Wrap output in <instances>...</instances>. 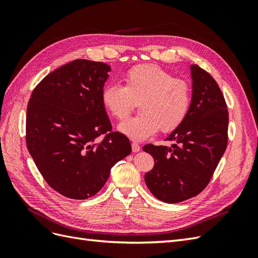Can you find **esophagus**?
<instances>
[{
  "label": "esophagus",
  "mask_w": 258,
  "mask_h": 258,
  "mask_svg": "<svg viewBox=\"0 0 258 258\" xmlns=\"http://www.w3.org/2000/svg\"><path fill=\"white\" fill-rule=\"evenodd\" d=\"M131 147H132V152H134V153L139 152L140 148H141L137 142H132V143H131Z\"/></svg>",
  "instance_id": "obj_1"
}]
</instances>
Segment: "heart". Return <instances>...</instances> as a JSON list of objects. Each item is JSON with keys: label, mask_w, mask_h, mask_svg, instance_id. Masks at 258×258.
Instances as JSON below:
<instances>
[{"label": "heart", "mask_w": 258, "mask_h": 258, "mask_svg": "<svg viewBox=\"0 0 258 258\" xmlns=\"http://www.w3.org/2000/svg\"><path fill=\"white\" fill-rule=\"evenodd\" d=\"M123 85H107L101 92V103L115 119L122 120L139 103V115L118 124V130L132 140L141 141L156 134L171 132L188 115L191 89L183 79L173 77L156 64L131 68L122 77Z\"/></svg>", "instance_id": "1"}]
</instances>
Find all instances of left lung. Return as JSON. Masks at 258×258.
Segmentation results:
<instances>
[{
	"instance_id": "left-lung-1",
	"label": "left lung",
	"mask_w": 258,
	"mask_h": 258,
	"mask_svg": "<svg viewBox=\"0 0 258 258\" xmlns=\"http://www.w3.org/2000/svg\"><path fill=\"white\" fill-rule=\"evenodd\" d=\"M192 80L188 115L166 139L174 144H147L143 151L155 160L144 176L148 189L167 204L197 196L206 188L227 146L228 110L217 83L197 64L190 66Z\"/></svg>"
}]
</instances>
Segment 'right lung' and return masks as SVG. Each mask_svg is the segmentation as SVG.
I'll list each match as a JSON object with an SVG mask.
<instances>
[{
  "mask_svg": "<svg viewBox=\"0 0 258 258\" xmlns=\"http://www.w3.org/2000/svg\"><path fill=\"white\" fill-rule=\"evenodd\" d=\"M110 71L103 62L77 59L48 74L31 95L28 151L45 181L64 197L95 196L112 167L131 153L128 138L112 132L101 103Z\"/></svg>",
  "mask_w": 258,
  "mask_h": 258,
  "instance_id": "right-lung-1",
  "label": "right lung"
}]
</instances>
